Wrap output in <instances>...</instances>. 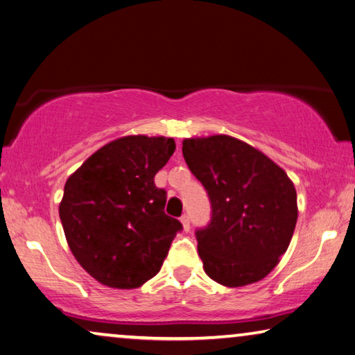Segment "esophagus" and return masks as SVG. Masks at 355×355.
<instances>
[{"label":"esophagus","mask_w":355,"mask_h":355,"mask_svg":"<svg viewBox=\"0 0 355 355\" xmlns=\"http://www.w3.org/2000/svg\"><path fill=\"white\" fill-rule=\"evenodd\" d=\"M181 222H182L184 230H185V232H189V230H190V217H189V214H182V217H181Z\"/></svg>","instance_id":"1"}]
</instances>
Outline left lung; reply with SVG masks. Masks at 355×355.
Instances as JSON below:
<instances>
[{
    "label": "left lung",
    "mask_w": 355,
    "mask_h": 355,
    "mask_svg": "<svg viewBox=\"0 0 355 355\" xmlns=\"http://www.w3.org/2000/svg\"><path fill=\"white\" fill-rule=\"evenodd\" d=\"M182 154L211 201V222L195 233L205 272L225 287L263 279L295 230L293 182L263 152L227 135L184 139Z\"/></svg>",
    "instance_id": "left-lung-1"
}]
</instances>
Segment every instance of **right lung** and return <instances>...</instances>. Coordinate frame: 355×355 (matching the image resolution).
Segmentation results:
<instances>
[{
  "instance_id": "add662e5",
  "label": "right lung",
  "mask_w": 355,
  "mask_h": 355,
  "mask_svg": "<svg viewBox=\"0 0 355 355\" xmlns=\"http://www.w3.org/2000/svg\"><path fill=\"white\" fill-rule=\"evenodd\" d=\"M176 144L133 135L90 155L64 184L60 220L71 252L98 282L136 288L160 271L182 223L165 214L154 178Z\"/></svg>"
}]
</instances>
